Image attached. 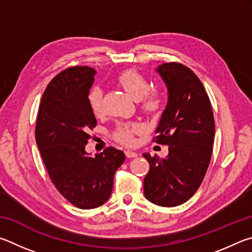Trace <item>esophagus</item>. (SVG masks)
<instances>
[{
  "label": "esophagus",
  "mask_w": 252,
  "mask_h": 252,
  "mask_svg": "<svg viewBox=\"0 0 252 252\" xmlns=\"http://www.w3.org/2000/svg\"><path fill=\"white\" fill-rule=\"evenodd\" d=\"M125 155H126L127 158H135V157L138 156V154L133 152V151H126L125 152Z\"/></svg>",
  "instance_id": "1"
}]
</instances>
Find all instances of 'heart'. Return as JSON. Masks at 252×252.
Returning <instances> with one entry per match:
<instances>
[{"mask_svg":"<svg viewBox=\"0 0 252 252\" xmlns=\"http://www.w3.org/2000/svg\"><path fill=\"white\" fill-rule=\"evenodd\" d=\"M116 82L124 91L134 99H138L140 108L148 115L156 114L161 108L162 93L158 88H149L147 78L136 69H126L118 74ZM88 104L95 116L103 112V93L98 87L93 88L88 94ZM142 126L139 124H119L116 127L114 136L118 142L125 145H133L135 143V135L140 133Z\"/></svg>","mask_w":252,"mask_h":252,"instance_id":"b5f03b06","label":"heart"}]
</instances>
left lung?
I'll use <instances>...</instances> for the list:
<instances>
[{"label":"left lung","instance_id":"8db88e82","mask_svg":"<svg viewBox=\"0 0 252 252\" xmlns=\"http://www.w3.org/2000/svg\"><path fill=\"white\" fill-rule=\"evenodd\" d=\"M168 90V103L153 140L168 145L159 158L144 153L149 171L144 195L161 207H175L193 196L208 169L215 139V119L204 85L190 68L164 63L156 69Z\"/></svg>","mask_w":252,"mask_h":252}]
</instances>
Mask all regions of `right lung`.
I'll use <instances>...</instances> for the list:
<instances>
[{
  "mask_svg": "<svg viewBox=\"0 0 252 252\" xmlns=\"http://www.w3.org/2000/svg\"><path fill=\"white\" fill-rule=\"evenodd\" d=\"M96 70L73 66L48 84L39 104L35 139L52 183L81 209L99 207L110 197L114 175L125 154L114 147L92 157L85 152L96 118L88 94Z\"/></svg>",
  "mask_w": 252,
  "mask_h": 252,
  "instance_id": "add662e5",
  "label": "right lung"
}]
</instances>
